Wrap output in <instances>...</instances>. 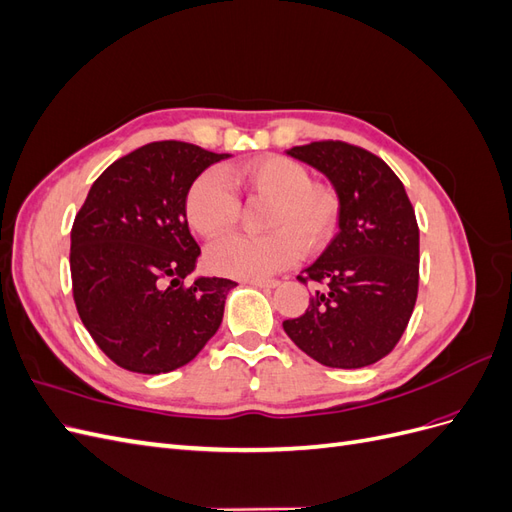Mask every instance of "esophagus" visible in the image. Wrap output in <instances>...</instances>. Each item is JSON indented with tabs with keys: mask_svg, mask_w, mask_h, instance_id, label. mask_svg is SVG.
<instances>
[{
	"mask_svg": "<svg viewBox=\"0 0 512 512\" xmlns=\"http://www.w3.org/2000/svg\"><path fill=\"white\" fill-rule=\"evenodd\" d=\"M245 284H250L254 288H262V290H273L277 286L275 280H247Z\"/></svg>",
	"mask_w": 512,
	"mask_h": 512,
	"instance_id": "34e87169",
	"label": "esophagus"
}]
</instances>
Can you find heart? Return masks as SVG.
Masks as SVG:
<instances>
[{
	"label": "heart",
	"instance_id": "b5f03b06",
	"mask_svg": "<svg viewBox=\"0 0 512 512\" xmlns=\"http://www.w3.org/2000/svg\"><path fill=\"white\" fill-rule=\"evenodd\" d=\"M247 188L273 198L265 237L230 235L213 243L207 252L209 267L239 280L265 277L294 265L307 250H318L333 235L337 224L335 194L312 185L307 168L282 156L260 158L241 170ZM239 194L228 170L209 168L200 175L185 198L190 224L205 237L230 230L239 215Z\"/></svg>",
	"mask_w": 512,
	"mask_h": 512
}]
</instances>
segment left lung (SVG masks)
I'll return each instance as SVG.
<instances>
[{"label":"left lung","mask_w":512,"mask_h":512,"mask_svg":"<svg viewBox=\"0 0 512 512\" xmlns=\"http://www.w3.org/2000/svg\"><path fill=\"white\" fill-rule=\"evenodd\" d=\"M327 177L337 196V235L299 282L322 284L286 335L314 361L359 369L404 335L418 292V226L404 183L374 153L342 141L286 151Z\"/></svg>","instance_id":"left-lung-1"}]
</instances>
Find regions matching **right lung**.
<instances>
[{
  "mask_svg": "<svg viewBox=\"0 0 512 512\" xmlns=\"http://www.w3.org/2000/svg\"><path fill=\"white\" fill-rule=\"evenodd\" d=\"M226 158L181 141L149 143L91 185L70 235L72 294L85 329L119 367L166 374L220 329L237 284L196 277L183 286L200 256L185 198L203 170Z\"/></svg>",
  "mask_w": 512,
  "mask_h": 512,
  "instance_id": "obj_1",
  "label": "right lung"
}]
</instances>
